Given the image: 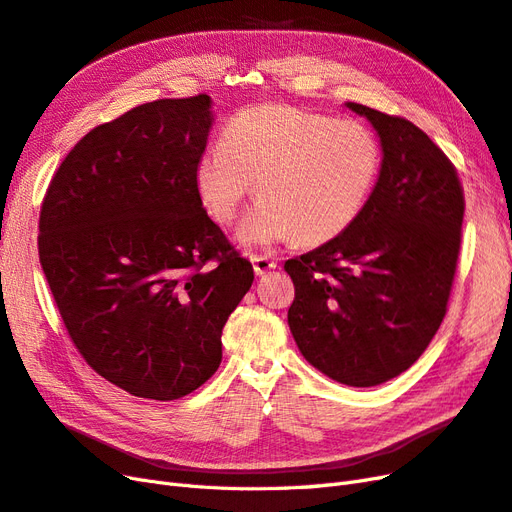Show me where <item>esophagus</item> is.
<instances>
[{"mask_svg": "<svg viewBox=\"0 0 512 512\" xmlns=\"http://www.w3.org/2000/svg\"><path fill=\"white\" fill-rule=\"evenodd\" d=\"M251 264H253V270L257 276H264L276 268V261L270 259L268 255H251Z\"/></svg>", "mask_w": 512, "mask_h": 512, "instance_id": "34e87169", "label": "esophagus"}]
</instances>
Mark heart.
<instances>
[{
  "mask_svg": "<svg viewBox=\"0 0 512 512\" xmlns=\"http://www.w3.org/2000/svg\"><path fill=\"white\" fill-rule=\"evenodd\" d=\"M379 167L382 148L362 122L259 105L233 115L223 141L201 150L195 188L212 221L229 225L257 182L261 197L238 229L242 244H321L354 225Z\"/></svg>",
  "mask_w": 512,
  "mask_h": 512,
  "instance_id": "b5f03b06",
  "label": "heart"
}]
</instances>
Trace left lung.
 I'll list each match as a JSON object with an SVG mask.
<instances>
[{"label":"left lung","instance_id":"left-lung-1","mask_svg":"<svg viewBox=\"0 0 512 512\" xmlns=\"http://www.w3.org/2000/svg\"><path fill=\"white\" fill-rule=\"evenodd\" d=\"M345 107L371 122L382 167L352 227L285 261L296 287L287 324L317 371L369 388L410 369L440 328L465 203L455 167L418 126Z\"/></svg>","mask_w":512,"mask_h":512}]
</instances>
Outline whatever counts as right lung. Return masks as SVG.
I'll return each mask as SVG.
<instances>
[{
    "label": "right lung",
    "mask_w": 512,
    "mask_h": 512,
    "mask_svg": "<svg viewBox=\"0 0 512 512\" xmlns=\"http://www.w3.org/2000/svg\"><path fill=\"white\" fill-rule=\"evenodd\" d=\"M212 98H163L90 130L53 175L38 253L72 343L135 397L173 401L216 373L253 285L195 188Z\"/></svg>",
    "instance_id": "obj_1"
}]
</instances>
